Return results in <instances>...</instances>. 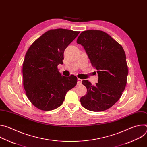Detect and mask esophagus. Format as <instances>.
<instances>
[{"label": "esophagus", "instance_id": "34e87169", "mask_svg": "<svg viewBox=\"0 0 147 147\" xmlns=\"http://www.w3.org/2000/svg\"><path fill=\"white\" fill-rule=\"evenodd\" d=\"M82 82V80L80 78H77V85H81Z\"/></svg>", "mask_w": 147, "mask_h": 147}]
</instances>
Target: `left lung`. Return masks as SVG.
<instances>
[{
    "instance_id": "8db88e82",
    "label": "left lung",
    "mask_w": 147,
    "mask_h": 147,
    "mask_svg": "<svg viewBox=\"0 0 147 147\" xmlns=\"http://www.w3.org/2000/svg\"><path fill=\"white\" fill-rule=\"evenodd\" d=\"M77 43L84 48L98 74L95 86L88 80L82 81L87 89V94L80 99L82 106L93 112L108 109L120 98L126 86L129 70L124 51L117 41L100 30L82 31Z\"/></svg>"
}]
</instances>
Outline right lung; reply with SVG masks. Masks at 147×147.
Listing matches in <instances>:
<instances>
[{
  "label": "right lung",
  "mask_w": 147,
  "mask_h": 147,
  "mask_svg": "<svg viewBox=\"0 0 147 147\" xmlns=\"http://www.w3.org/2000/svg\"><path fill=\"white\" fill-rule=\"evenodd\" d=\"M79 33L51 30L28 48L23 65V86L27 98L39 109L47 111L59 107L67 92L77 84V77L61 76L57 66L63 64L65 49Z\"/></svg>",
  "instance_id": "1"
}]
</instances>
